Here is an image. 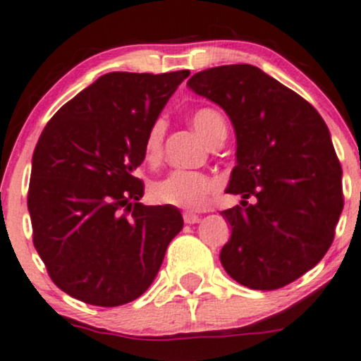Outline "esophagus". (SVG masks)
Here are the masks:
<instances>
[{
	"instance_id": "obj_1",
	"label": "esophagus",
	"mask_w": 361,
	"mask_h": 361,
	"mask_svg": "<svg viewBox=\"0 0 361 361\" xmlns=\"http://www.w3.org/2000/svg\"><path fill=\"white\" fill-rule=\"evenodd\" d=\"M183 220H185V224H197L198 220H200V216L197 215V214H192V212H185L183 214Z\"/></svg>"
}]
</instances>
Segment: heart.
<instances>
[{
  "label": "heart",
  "instance_id": "1",
  "mask_svg": "<svg viewBox=\"0 0 361 361\" xmlns=\"http://www.w3.org/2000/svg\"><path fill=\"white\" fill-rule=\"evenodd\" d=\"M190 121L208 145L220 133H227L224 117L210 107L195 111ZM163 136L164 123L163 121H154L145 139V159L147 163L154 164L161 158ZM215 188V181L205 173L176 169V171L168 173L161 180L156 181L151 192H153L156 202L164 203V205L180 207L185 210H202L210 203Z\"/></svg>",
  "mask_w": 361,
  "mask_h": 361
}]
</instances>
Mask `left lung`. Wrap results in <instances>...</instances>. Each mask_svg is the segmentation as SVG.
I'll return each instance as SVG.
<instances>
[{"label":"left lung","instance_id":"8db88e82","mask_svg":"<svg viewBox=\"0 0 361 361\" xmlns=\"http://www.w3.org/2000/svg\"><path fill=\"white\" fill-rule=\"evenodd\" d=\"M186 85L219 104L237 136L227 193L244 200L222 212L232 227L222 266L250 289L284 288L324 257L343 210L328 126L306 99L249 63L207 68ZM250 196L256 203L247 206Z\"/></svg>","mask_w":361,"mask_h":361}]
</instances>
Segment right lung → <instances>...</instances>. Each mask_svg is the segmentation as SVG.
Returning <instances> with one entry per match:
<instances>
[{"label":"right lung","mask_w":361,"mask_h":361,"mask_svg":"<svg viewBox=\"0 0 361 361\" xmlns=\"http://www.w3.org/2000/svg\"><path fill=\"white\" fill-rule=\"evenodd\" d=\"M190 71L111 72L63 104L33 151L28 212L50 279L87 305L114 307L149 288L183 228L171 205L139 203L145 139Z\"/></svg>","instance_id":"obj_1"}]
</instances>
